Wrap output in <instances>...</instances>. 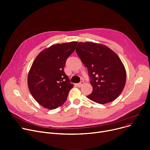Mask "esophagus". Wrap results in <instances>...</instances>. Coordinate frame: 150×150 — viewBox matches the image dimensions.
I'll list each match as a JSON object with an SVG mask.
<instances>
[{
	"mask_svg": "<svg viewBox=\"0 0 150 150\" xmlns=\"http://www.w3.org/2000/svg\"><path fill=\"white\" fill-rule=\"evenodd\" d=\"M84 82L83 81H81V82H80L79 83L76 84V86H78V87H81V86H83L84 85Z\"/></svg>",
	"mask_w": 150,
	"mask_h": 150,
	"instance_id": "obj_1",
	"label": "esophagus"
}]
</instances>
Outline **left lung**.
I'll return each mask as SVG.
<instances>
[{
  "instance_id": "obj_1",
  "label": "left lung",
  "mask_w": 150,
  "mask_h": 150,
  "mask_svg": "<svg viewBox=\"0 0 150 150\" xmlns=\"http://www.w3.org/2000/svg\"><path fill=\"white\" fill-rule=\"evenodd\" d=\"M76 52L87 67L93 87L87 98L100 104L116 99L126 81L125 67L116 53L105 45L91 42H79Z\"/></svg>"
}]
</instances>
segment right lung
Returning <instances> with one entry per match:
<instances>
[{"mask_svg":"<svg viewBox=\"0 0 150 150\" xmlns=\"http://www.w3.org/2000/svg\"><path fill=\"white\" fill-rule=\"evenodd\" d=\"M77 43L53 45L42 51L35 59L28 74V87L33 98L44 108L55 110L62 105L73 88L64 67Z\"/></svg>","mask_w":150,"mask_h":150,"instance_id":"1","label":"right lung"}]
</instances>
